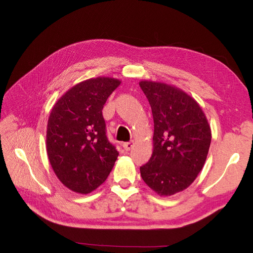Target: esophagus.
Here are the masks:
<instances>
[{
    "mask_svg": "<svg viewBox=\"0 0 253 253\" xmlns=\"http://www.w3.org/2000/svg\"><path fill=\"white\" fill-rule=\"evenodd\" d=\"M133 147V141H129V142H124L123 143V148L126 150V151H129L130 149H132Z\"/></svg>",
    "mask_w": 253,
    "mask_h": 253,
    "instance_id": "34e87169",
    "label": "esophagus"
}]
</instances>
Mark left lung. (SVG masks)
<instances>
[{
  "label": "left lung",
  "instance_id": "8db88e82",
  "mask_svg": "<svg viewBox=\"0 0 253 253\" xmlns=\"http://www.w3.org/2000/svg\"><path fill=\"white\" fill-rule=\"evenodd\" d=\"M151 106L153 152L140 168L143 181L160 196L185 190L200 173L211 144V128L202 109L179 88L139 83Z\"/></svg>",
  "mask_w": 253,
  "mask_h": 253
}]
</instances>
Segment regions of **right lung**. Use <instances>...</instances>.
<instances>
[{
  "label": "right lung",
  "mask_w": 253,
  "mask_h": 253,
  "mask_svg": "<svg viewBox=\"0 0 253 253\" xmlns=\"http://www.w3.org/2000/svg\"><path fill=\"white\" fill-rule=\"evenodd\" d=\"M121 84L110 77L75 84L53 106L47 121L46 152L57 178L75 192L90 193L106 180L118 152L107 140L102 110Z\"/></svg>",
  "instance_id": "add662e5"
}]
</instances>
